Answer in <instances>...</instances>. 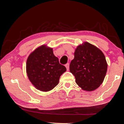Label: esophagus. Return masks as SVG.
Masks as SVG:
<instances>
[{"label": "esophagus", "mask_w": 124, "mask_h": 124, "mask_svg": "<svg viewBox=\"0 0 124 124\" xmlns=\"http://www.w3.org/2000/svg\"><path fill=\"white\" fill-rule=\"evenodd\" d=\"M65 67H66L67 70H69V63H68L65 64Z\"/></svg>", "instance_id": "1"}]
</instances>
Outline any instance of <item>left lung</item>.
Wrapping results in <instances>:
<instances>
[{"label": "left lung", "mask_w": 124, "mask_h": 124, "mask_svg": "<svg viewBox=\"0 0 124 124\" xmlns=\"http://www.w3.org/2000/svg\"><path fill=\"white\" fill-rule=\"evenodd\" d=\"M74 55L69 68L77 85L87 91L98 88L107 71L108 65L103 53L96 47L85 42L77 47Z\"/></svg>", "instance_id": "obj_1"}]
</instances>
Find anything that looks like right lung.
<instances>
[{"mask_svg": "<svg viewBox=\"0 0 124 124\" xmlns=\"http://www.w3.org/2000/svg\"><path fill=\"white\" fill-rule=\"evenodd\" d=\"M26 68L31 83L44 92L53 89L59 83L60 76L67 70L54 55L53 49L44 45L37 48L29 56Z\"/></svg>", "mask_w": 124, "mask_h": 124, "instance_id": "1", "label": "right lung"}]
</instances>
